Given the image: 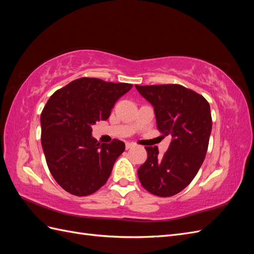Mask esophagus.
<instances>
[{
    "mask_svg": "<svg viewBox=\"0 0 254 254\" xmlns=\"http://www.w3.org/2000/svg\"><path fill=\"white\" fill-rule=\"evenodd\" d=\"M134 144L133 143H130V142H127L126 143V149H129L130 147H132V146H133Z\"/></svg>",
    "mask_w": 254,
    "mask_h": 254,
    "instance_id": "34e87169",
    "label": "esophagus"
}]
</instances>
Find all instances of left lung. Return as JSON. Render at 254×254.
Here are the masks:
<instances>
[{
  "label": "left lung",
  "mask_w": 254,
  "mask_h": 254,
  "mask_svg": "<svg viewBox=\"0 0 254 254\" xmlns=\"http://www.w3.org/2000/svg\"><path fill=\"white\" fill-rule=\"evenodd\" d=\"M155 109L158 129L172 142L163 156L157 146H146L147 160L137 170L142 187L159 197L178 194L202 165L212 131L206 99L181 84L135 86Z\"/></svg>",
  "instance_id": "obj_1"
}]
</instances>
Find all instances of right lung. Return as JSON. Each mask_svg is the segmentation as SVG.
I'll list each match as a JSON object with an SVG mask.
<instances>
[{
  "instance_id": "add662e5",
  "label": "right lung",
  "mask_w": 254,
  "mask_h": 254,
  "mask_svg": "<svg viewBox=\"0 0 254 254\" xmlns=\"http://www.w3.org/2000/svg\"><path fill=\"white\" fill-rule=\"evenodd\" d=\"M131 83L82 77L57 90L41 113V144L54 179L67 193L88 196L108 180L125 144L97 143L92 125L109 118Z\"/></svg>"
}]
</instances>
